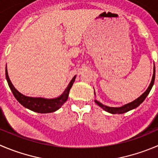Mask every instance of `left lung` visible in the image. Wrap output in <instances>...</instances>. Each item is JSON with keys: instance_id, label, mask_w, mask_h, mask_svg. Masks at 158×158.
Wrapping results in <instances>:
<instances>
[{"instance_id": "left-lung-1", "label": "left lung", "mask_w": 158, "mask_h": 158, "mask_svg": "<svg viewBox=\"0 0 158 158\" xmlns=\"http://www.w3.org/2000/svg\"><path fill=\"white\" fill-rule=\"evenodd\" d=\"M154 79H155V67H154V74H153L152 80H151V84H150L149 87H148V88L147 89V91H146L145 92L142 94V95L139 96L137 99L134 100L133 102H132L125 105V106H122V107H119V108L109 107V106H104V105H102V103H100L99 102H98L97 100H94V102H95L96 104L98 105L101 108H102L105 111L109 112V113H112V114L125 113V112H129V111H130V110H132V109H135V108L138 107V106H139V105H140L141 103H142L145 100V98H147V96L148 95V94H149L150 91H151L153 85H154ZM94 94H95V93H94Z\"/></svg>"}]
</instances>
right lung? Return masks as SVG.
I'll list each match as a JSON object with an SVG mask.
<instances>
[{
    "mask_svg": "<svg viewBox=\"0 0 158 158\" xmlns=\"http://www.w3.org/2000/svg\"><path fill=\"white\" fill-rule=\"evenodd\" d=\"M5 73L9 87H10L15 98L19 102V103H21L24 107L27 108V109H30L33 112H38V113H49V112H53L59 109L68 98L69 92H70V88H71L72 85L75 81V77H76V76L73 77V78L70 82V84L66 88L62 95L56 98L46 99L43 98L28 97V96H25L21 94L15 88V87L10 82L8 74H7V68H6Z\"/></svg>",
    "mask_w": 158,
    "mask_h": 158,
    "instance_id": "add662e5",
    "label": "right lung"
}]
</instances>
